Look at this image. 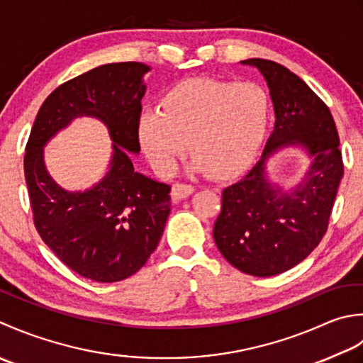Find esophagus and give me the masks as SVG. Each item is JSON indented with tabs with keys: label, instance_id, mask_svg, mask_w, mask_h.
Returning <instances> with one entry per match:
<instances>
[{
	"label": "esophagus",
	"instance_id": "1",
	"mask_svg": "<svg viewBox=\"0 0 363 363\" xmlns=\"http://www.w3.org/2000/svg\"><path fill=\"white\" fill-rule=\"evenodd\" d=\"M192 191H194V186H192V184L175 182L172 184V192H171L172 201L174 202H179V201H182V199H186Z\"/></svg>",
	"mask_w": 363,
	"mask_h": 363
}]
</instances>
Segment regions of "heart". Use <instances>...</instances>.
Returning <instances> with one entry per match:
<instances>
[{
  "label": "heart",
  "mask_w": 363,
  "mask_h": 363,
  "mask_svg": "<svg viewBox=\"0 0 363 363\" xmlns=\"http://www.w3.org/2000/svg\"><path fill=\"white\" fill-rule=\"evenodd\" d=\"M268 95L255 83L191 79L172 87L160 108L143 111L138 135L160 174H171L184 152L206 174L223 177L246 162L264 135Z\"/></svg>",
  "instance_id": "1"
}]
</instances>
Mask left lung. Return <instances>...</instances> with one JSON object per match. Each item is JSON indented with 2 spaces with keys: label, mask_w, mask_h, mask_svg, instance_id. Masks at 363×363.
Instances as JSON below:
<instances>
[{
  "label": "left lung",
  "mask_w": 363,
  "mask_h": 363,
  "mask_svg": "<svg viewBox=\"0 0 363 363\" xmlns=\"http://www.w3.org/2000/svg\"><path fill=\"white\" fill-rule=\"evenodd\" d=\"M241 62L264 77L276 123L262 158L223 189L213 238L236 269L269 277L301 263L326 235L343 160L334 117L304 81L268 59ZM285 145H302L313 157L306 179L291 193L274 189L264 177L265 161Z\"/></svg>",
  "instance_id": "8db88e82"
}]
</instances>
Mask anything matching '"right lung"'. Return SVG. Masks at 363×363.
I'll use <instances>...</instances> for the list:
<instances>
[{
    "label": "right lung",
    "mask_w": 363,
    "mask_h": 363,
    "mask_svg": "<svg viewBox=\"0 0 363 363\" xmlns=\"http://www.w3.org/2000/svg\"><path fill=\"white\" fill-rule=\"evenodd\" d=\"M140 62L105 64L65 81L42 103L25 153L34 225L72 271L95 282H119L138 272L157 249L171 211V186L139 174L138 122L143 113ZM97 116L113 139L110 171L94 189L62 190L43 164V145L75 116Z\"/></svg>",
    "instance_id": "right-lung-1"
}]
</instances>
